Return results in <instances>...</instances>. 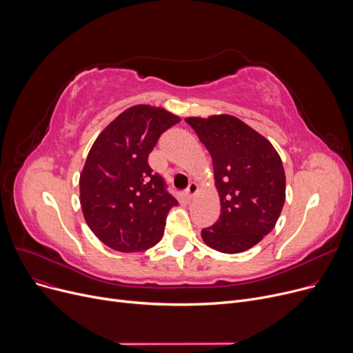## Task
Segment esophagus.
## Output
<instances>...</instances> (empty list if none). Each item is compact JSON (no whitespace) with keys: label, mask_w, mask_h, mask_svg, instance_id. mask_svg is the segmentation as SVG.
<instances>
[{"label":"esophagus","mask_w":353,"mask_h":353,"mask_svg":"<svg viewBox=\"0 0 353 353\" xmlns=\"http://www.w3.org/2000/svg\"><path fill=\"white\" fill-rule=\"evenodd\" d=\"M196 191H198V185H196L195 182H191V183L188 185V188H186V191H185L186 199H192V198L195 196Z\"/></svg>","instance_id":"34e87169"}]
</instances>
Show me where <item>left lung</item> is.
<instances>
[{
	"instance_id": "left-lung-1",
	"label": "left lung",
	"mask_w": 353,
	"mask_h": 353,
	"mask_svg": "<svg viewBox=\"0 0 353 353\" xmlns=\"http://www.w3.org/2000/svg\"><path fill=\"white\" fill-rule=\"evenodd\" d=\"M210 151L221 199L219 219L201 232L223 254L248 251L271 232L285 203L279 154L259 132L232 115L185 118Z\"/></svg>"
}]
</instances>
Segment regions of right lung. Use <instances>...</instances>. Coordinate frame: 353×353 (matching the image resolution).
<instances>
[{
    "label": "right lung",
    "instance_id": "add662e5",
    "mask_svg": "<svg viewBox=\"0 0 353 353\" xmlns=\"http://www.w3.org/2000/svg\"><path fill=\"white\" fill-rule=\"evenodd\" d=\"M181 118L163 108L135 105L103 130L79 176V202L95 236L118 252L157 245L178 201L154 174L148 155L162 132Z\"/></svg>",
    "mask_w": 353,
    "mask_h": 353
}]
</instances>
